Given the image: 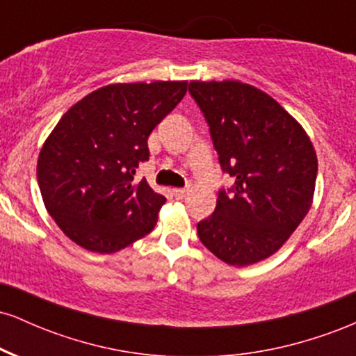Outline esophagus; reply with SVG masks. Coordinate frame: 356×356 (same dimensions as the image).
Wrapping results in <instances>:
<instances>
[{
  "label": "esophagus",
  "mask_w": 356,
  "mask_h": 356,
  "mask_svg": "<svg viewBox=\"0 0 356 356\" xmlns=\"http://www.w3.org/2000/svg\"><path fill=\"white\" fill-rule=\"evenodd\" d=\"M187 189H172V195L175 199H184L187 195Z\"/></svg>",
  "instance_id": "esophagus-1"
}]
</instances>
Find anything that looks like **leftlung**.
Returning <instances> with one entry per match:
<instances>
[{
	"label": "left lung",
	"mask_w": 356,
	"mask_h": 356,
	"mask_svg": "<svg viewBox=\"0 0 356 356\" xmlns=\"http://www.w3.org/2000/svg\"><path fill=\"white\" fill-rule=\"evenodd\" d=\"M224 172L216 211L197 224L201 243L231 266L273 256L313 204L318 159L295 117L263 90L239 80H192Z\"/></svg>",
	"instance_id": "left-lung-1"
}]
</instances>
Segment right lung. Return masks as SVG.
<instances>
[{"instance_id": "obj_1", "label": "right lung", "mask_w": 356, "mask_h": 356, "mask_svg": "<svg viewBox=\"0 0 356 356\" xmlns=\"http://www.w3.org/2000/svg\"><path fill=\"white\" fill-rule=\"evenodd\" d=\"M186 92V80L112 83L63 113L36 175L48 214L73 243L112 254L154 229L165 197L134 175L149 161L147 138Z\"/></svg>"}]
</instances>
